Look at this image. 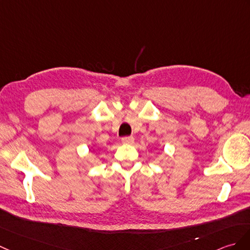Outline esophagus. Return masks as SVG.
<instances>
[{
	"instance_id": "obj_1",
	"label": "esophagus",
	"mask_w": 250,
	"mask_h": 250,
	"mask_svg": "<svg viewBox=\"0 0 250 250\" xmlns=\"http://www.w3.org/2000/svg\"><path fill=\"white\" fill-rule=\"evenodd\" d=\"M121 142H123L125 145H132L133 143H134V137H132V136L123 137V138H121Z\"/></svg>"
}]
</instances>
